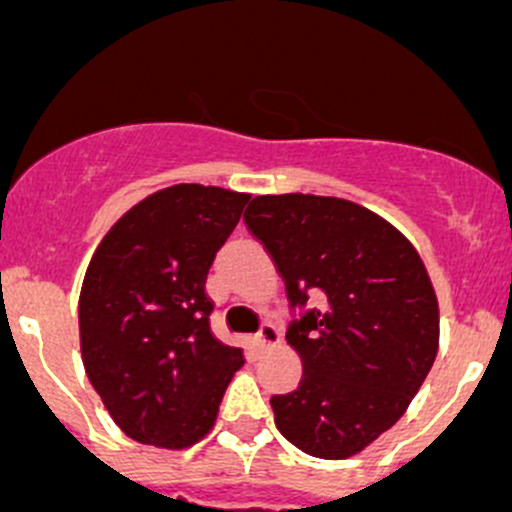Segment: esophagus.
<instances>
[{"mask_svg":"<svg viewBox=\"0 0 512 512\" xmlns=\"http://www.w3.org/2000/svg\"><path fill=\"white\" fill-rule=\"evenodd\" d=\"M280 329L275 327V324H270V322H265L260 327V332H257V337H255V344H257V349H260V352H265V349H272V347H277V344H280Z\"/></svg>","mask_w":512,"mask_h":512,"instance_id":"esophagus-1","label":"esophagus"}]
</instances>
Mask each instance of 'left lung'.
I'll use <instances>...</instances> for the list:
<instances>
[{"label": "left lung", "mask_w": 512, "mask_h": 512, "mask_svg": "<svg viewBox=\"0 0 512 512\" xmlns=\"http://www.w3.org/2000/svg\"><path fill=\"white\" fill-rule=\"evenodd\" d=\"M245 225L285 280L304 369L270 399L277 428L309 456H354L404 416L436 359L426 267L396 227L342 198L260 195Z\"/></svg>", "instance_id": "obj_1"}]
</instances>
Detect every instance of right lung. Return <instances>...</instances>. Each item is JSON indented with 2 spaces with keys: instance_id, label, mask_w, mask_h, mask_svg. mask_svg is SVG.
Wrapping results in <instances>:
<instances>
[{
  "instance_id": "add662e5",
  "label": "right lung",
  "mask_w": 512,
  "mask_h": 512,
  "mask_svg": "<svg viewBox=\"0 0 512 512\" xmlns=\"http://www.w3.org/2000/svg\"><path fill=\"white\" fill-rule=\"evenodd\" d=\"M250 195L183 183L133 205L108 230L79 299L91 386L133 441L188 448L213 428L242 349L210 332L215 252Z\"/></svg>"
}]
</instances>
